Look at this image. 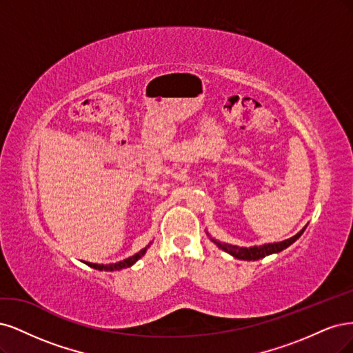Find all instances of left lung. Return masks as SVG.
Listing matches in <instances>:
<instances>
[{
  "label": "left lung",
  "instance_id": "1",
  "mask_svg": "<svg viewBox=\"0 0 353 353\" xmlns=\"http://www.w3.org/2000/svg\"><path fill=\"white\" fill-rule=\"evenodd\" d=\"M305 229H306V225L299 233L292 236L290 239H286V241H281L277 243H265V245H259V246H249V248H241V246H234V245H229V243H221L217 241V239H212L208 234V232H207V234L210 236V239L215 245H217L220 249H223L224 252L230 254L232 256H234L237 259H243V261H256V259H261L264 256H268L271 254L281 252L283 249L289 248L292 243L298 241L301 234L305 232Z\"/></svg>",
  "mask_w": 353,
  "mask_h": 353
}]
</instances>
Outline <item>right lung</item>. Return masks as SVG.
Masks as SVG:
<instances>
[{
	"label": "right lung",
	"instance_id": "obj_1",
	"mask_svg": "<svg viewBox=\"0 0 353 353\" xmlns=\"http://www.w3.org/2000/svg\"><path fill=\"white\" fill-rule=\"evenodd\" d=\"M150 246H151V243L148 245L146 248L141 249V251H139L138 254H134L133 256H129V258L123 259V261H120V263H116V264H107V265H104V264H94V263H86V265L92 267V268H95V270H99V271H117V270H123V268H129V267H132V265L136 263V261L141 259V258L145 255L146 249L150 248Z\"/></svg>",
	"mask_w": 353,
	"mask_h": 353
}]
</instances>
